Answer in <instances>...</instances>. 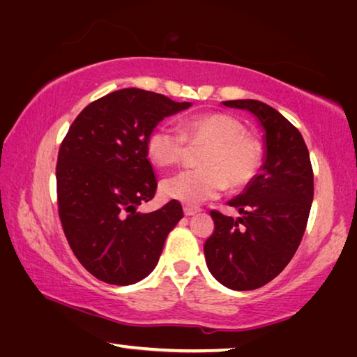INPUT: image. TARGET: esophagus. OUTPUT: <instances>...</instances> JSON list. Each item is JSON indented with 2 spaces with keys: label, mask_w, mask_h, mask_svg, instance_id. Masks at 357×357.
<instances>
[{
  "label": "esophagus",
  "mask_w": 357,
  "mask_h": 357,
  "mask_svg": "<svg viewBox=\"0 0 357 357\" xmlns=\"http://www.w3.org/2000/svg\"><path fill=\"white\" fill-rule=\"evenodd\" d=\"M197 211H199V208H197V207H191V205H185V207H183V213H185L186 216L196 215Z\"/></svg>",
  "instance_id": "1"
}]
</instances>
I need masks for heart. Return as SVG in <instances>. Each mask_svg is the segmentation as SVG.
Returning <instances> with one entry per match:
<instances>
[{
	"mask_svg": "<svg viewBox=\"0 0 357 357\" xmlns=\"http://www.w3.org/2000/svg\"><path fill=\"white\" fill-rule=\"evenodd\" d=\"M178 130L160 125L147 136L150 161L160 167L178 165L190 146H207L199 156L201 169L165 178L161 195L171 201L199 205L226 188H241L255 177L261 165V146L245 133L240 121L222 112L195 116L180 122Z\"/></svg>",
	"mask_w": 357,
	"mask_h": 357,
	"instance_id": "obj_1",
	"label": "heart"
}]
</instances>
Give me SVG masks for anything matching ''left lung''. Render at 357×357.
<instances>
[{"instance_id":"8db88e82","label":"left lung","mask_w":357,"mask_h":357,"mask_svg":"<svg viewBox=\"0 0 357 357\" xmlns=\"http://www.w3.org/2000/svg\"><path fill=\"white\" fill-rule=\"evenodd\" d=\"M246 109L264 130V165L241 195L227 204L234 220L210 211L215 232L205 241V261L213 278L232 290H255L289 265L303 240L314 201V172L305 142L279 111L259 100H229Z\"/></svg>"}]
</instances>
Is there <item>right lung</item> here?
I'll return each mask as SVG.
<instances>
[{"label": "right lung", "mask_w": 357, "mask_h": 357, "mask_svg": "<svg viewBox=\"0 0 357 357\" xmlns=\"http://www.w3.org/2000/svg\"><path fill=\"white\" fill-rule=\"evenodd\" d=\"M190 106L136 87L114 91L87 105L61 144L56 183L62 229L79 264L106 284L147 278L183 218L177 201L150 213L137 207L158 185L147 136Z\"/></svg>", "instance_id": "add662e5"}]
</instances>
